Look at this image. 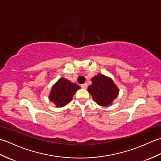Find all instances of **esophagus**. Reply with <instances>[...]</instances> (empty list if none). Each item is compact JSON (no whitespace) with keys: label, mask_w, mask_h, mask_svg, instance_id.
Listing matches in <instances>:
<instances>
[{"label":"esophagus","mask_w":161,"mask_h":161,"mask_svg":"<svg viewBox=\"0 0 161 161\" xmlns=\"http://www.w3.org/2000/svg\"><path fill=\"white\" fill-rule=\"evenodd\" d=\"M81 87L82 88H87L88 86H87V84H81Z\"/></svg>","instance_id":"1"}]
</instances>
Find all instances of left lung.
Instances as JSON below:
<instances>
[{
    "label": "left lung",
    "mask_w": 161,
    "mask_h": 161,
    "mask_svg": "<svg viewBox=\"0 0 161 161\" xmlns=\"http://www.w3.org/2000/svg\"><path fill=\"white\" fill-rule=\"evenodd\" d=\"M92 84L88 87V91L94 101L102 107H107L118 97L119 89L110 77L98 74L91 79Z\"/></svg>",
    "instance_id": "1"
}]
</instances>
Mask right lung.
Wrapping results in <instances>:
<instances>
[{
    "instance_id": "obj_1",
    "label": "right lung",
    "mask_w": 161,
    "mask_h": 161,
    "mask_svg": "<svg viewBox=\"0 0 161 161\" xmlns=\"http://www.w3.org/2000/svg\"><path fill=\"white\" fill-rule=\"evenodd\" d=\"M80 88V86L70 82L67 79L60 78L53 86L49 99L56 107H63L72 100L75 92Z\"/></svg>"
}]
</instances>
